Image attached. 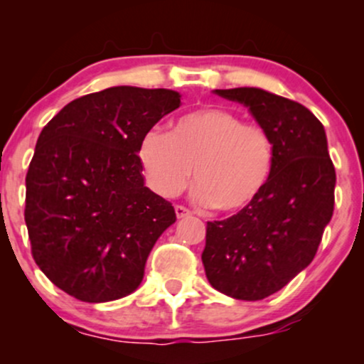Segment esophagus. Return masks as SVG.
Here are the masks:
<instances>
[{
  "label": "esophagus",
  "instance_id": "1",
  "mask_svg": "<svg viewBox=\"0 0 364 364\" xmlns=\"http://www.w3.org/2000/svg\"><path fill=\"white\" fill-rule=\"evenodd\" d=\"M174 210H176V215H178V219H183V217H188V215H191V212L188 210L186 207H183V205H176V207H174Z\"/></svg>",
  "mask_w": 364,
  "mask_h": 364
}]
</instances>
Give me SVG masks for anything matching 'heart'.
I'll return each mask as SVG.
<instances>
[{
	"instance_id": "b5f03b06",
	"label": "heart",
	"mask_w": 364,
	"mask_h": 364,
	"mask_svg": "<svg viewBox=\"0 0 364 364\" xmlns=\"http://www.w3.org/2000/svg\"><path fill=\"white\" fill-rule=\"evenodd\" d=\"M139 159L157 195L185 190L193 166V200L219 212H237L260 195L272 171L274 149L260 124L243 123L220 107L178 116L168 135L150 129L141 136Z\"/></svg>"
}]
</instances>
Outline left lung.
Listing matches in <instances>:
<instances>
[{
	"instance_id": "1",
	"label": "left lung",
	"mask_w": 364,
	"mask_h": 364,
	"mask_svg": "<svg viewBox=\"0 0 364 364\" xmlns=\"http://www.w3.org/2000/svg\"><path fill=\"white\" fill-rule=\"evenodd\" d=\"M248 107L272 140L260 195L236 215L207 223L202 262L210 286L243 301L281 291L310 265L333 214L336 169L310 109L257 87L214 90Z\"/></svg>"
}]
</instances>
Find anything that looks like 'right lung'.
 <instances>
[{"label": "right lung", "mask_w": 364, "mask_h": 364, "mask_svg": "<svg viewBox=\"0 0 364 364\" xmlns=\"http://www.w3.org/2000/svg\"><path fill=\"white\" fill-rule=\"evenodd\" d=\"M179 92L118 85L66 104L41 132L25 178V224L46 277L85 303L132 294L174 207L150 191L139 145Z\"/></svg>", "instance_id": "add662e5"}]
</instances>
